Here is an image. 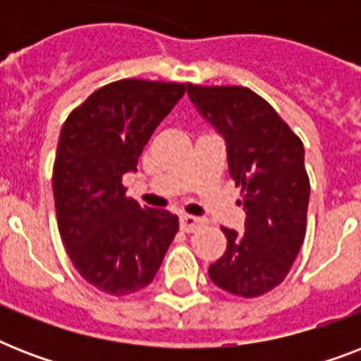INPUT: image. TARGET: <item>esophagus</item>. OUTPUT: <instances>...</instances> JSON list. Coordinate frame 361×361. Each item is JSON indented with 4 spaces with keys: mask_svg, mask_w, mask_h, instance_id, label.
I'll list each match as a JSON object with an SVG mask.
<instances>
[{
    "mask_svg": "<svg viewBox=\"0 0 361 361\" xmlns=\"http://www.w3.org/2000/svg\"><path fill=\"white\" fill-rule=\"evenodd\" d=\"M206 221L202 217H195V215H189V214H183L180 217V226L183 232H195L197 228L204 226Z\"/></svg>",
    "mask_w": 361,
    "mask_h": 361,
    "instance_id": "1",
    "label": "esophagus"
}]
</instances>
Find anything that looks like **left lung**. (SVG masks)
I'll return each mask as SVG.
<instances>
[{
    "instance_id": "left-lung-1",
    "label": "left lung",
    "mask_w": 361,
    "mask_h": 361,
    "mask_svg": "<svg viewBox=\"0 0 361 361\" xmlns=\"http://www.w3.org/2000/svg\"><path fill=\"white\" fill-rule=\"evenodd\" d=\"M187 93L225 136L228 172L247 215L245 234L221 226L226 251L209 266V279L234 296H262L285 281L307 231L303 144L249 87L187 84Z\"/></svg>"
}]
</instances>
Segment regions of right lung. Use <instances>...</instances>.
Wrapping results in <instances>:
<instances>
[{
	"mask_svg": "<svg viewBox=\"0 0 361 361\" xmlns=\"http://www.w3.org/2000/svg\"><path fill=\"white\" fill-rule=\"evenodd\" d=\"M178 82L123 78L99 87L65 120L52 189L59 236L97 290L127 296L153 281L180 221L127 197L123 174L185 93Z\"/></svg>",
	"mask_w": 361,
	"mask_h": 361,
	"instance_id": "right-lung-1",
	"label": "right lung"
}]
</instances>
